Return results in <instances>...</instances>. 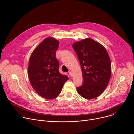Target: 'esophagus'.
<instances>
[{
  "label": "esophagus",
  "mask_w": 134,
  "mask_h": 134,
  "mask_svg": "<svg viewBox=\"0 0 134 134\" xmlns=\"http://www.w3.org/2000/svg\"><path fill=\"white\" fill-rule=\"evenodd\" d=\"M68 73H69V75H70V76H71V77H72V76H73V72H72V71H69Z\"/></svg>",
  "instance_id": "esophagus-1"
}]
</instances>
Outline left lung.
Returning <instances> with one entry per match:
<instances>
[{"instance_id": "8db88e82", "label": "left lung", "mask_w": 134, "mask_h": 134, "mask_svg": "<svg viewBox=\"0 0 134 134\" xmlns=\"http://www.w3.org/2000/svg\"><path fill=\"white\" fill-rule=\"evenodd\" d=\"M79 60L83 82L76 88L86 99L97 98L105 90L111 75L110 57L105 48L90 38L72 44Z\"/></svg>"}]
</instances>
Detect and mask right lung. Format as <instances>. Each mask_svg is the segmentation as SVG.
<instances>
[{"label":"right lung","mask_w":134,"mask_h":134,"mask_svg":"<svg viewBox=\"0 0 134 134\" xmlns=\"http://www.w3.org/2000/svg\"><path fill=\"white\" fill-rule=\"evenodd\" d=\"M59 42L52 37L45 39L33 51L29 60L28 76L33 89L41 97L53 99L60 93L67 75L60 73L55 53Z\"/></svg>","instance_id":"1"}]
</instances>
